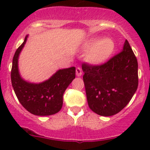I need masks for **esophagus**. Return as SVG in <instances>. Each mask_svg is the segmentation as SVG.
Wrapping results in <instances>:
<instances>
[{
    "mask_svg": "<svg viewBox=\"0 0 150 150\" xmlns=\"http://www.w3.org/2000/svg\"><path fill=\"white\" fill-rule=\"evenodd\" d=\"M75 71H76V75L77 76H81V75H82V68H79V67H78V68H76V70H75Z\"/></svg>",
    "mask_w": 150,
    "mask_h": 150,
    "instance_id": "34e87169",
    "label": "esophagus"
}]
</instances>
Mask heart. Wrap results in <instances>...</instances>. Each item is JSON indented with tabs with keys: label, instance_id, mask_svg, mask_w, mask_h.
<instances>
[{
	"label": "heart",
	"instance_id": "b5f03b06",
	"mask_svg": "<svg viewBox=\"0 0 150 150\" xmlns=\"http://www.w3.org/2000/svg\"><path fill=\"white\" fill-rule=\"evenodd\" d=\"M86 50H90L87 55L88 61L93 64H101L108 60L115 48L114 40L106 37L102 40L93 38L89 40L85 46Z\"/></svg>",
	"mask_w": 150,
	"mask_h": 150
}]
</instances>
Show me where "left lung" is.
<instances>
[{"label":"left lung","mask_w":150,"mask_h":150,"mask_svg":"<svg viewBox=\"0 0 150 150\" xmlns=\"http://www.w3.org/2000/svg\"><path fill=\"white\" fill-rule=\"evenodd\" d=\"M89 108L109 117L127 106L137 90L138 61L126 40L121 51L101 65L82 64Z\"/></svg>","instance_id":"8db88e82"}]
</instances>
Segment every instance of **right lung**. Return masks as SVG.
<instances>
[{"mask_svg": "<svg viewBox=\"0 0 150 150\" xmlns=\"http://www.w3.org/2000/svg\"><path fill=\"white\" fill-rule=\"evenodd\" d=\"M27 38L28 35L13 57L11 72L13 89L20 103L29 113L37 116L52 115L62 107L64 93L75 78V68L59 69L50 79L40 83L25 81L20 75L18 57Z\"/></svg>", "mask_w": 150, "mask_h": 150, "instance_id": "add662e5", "label": "right lung"}]
</instances>
